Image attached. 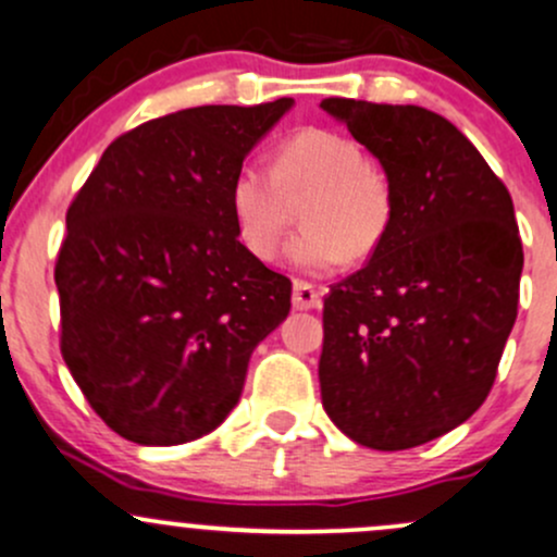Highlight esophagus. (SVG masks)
I'll return each mask as SVG.
<instances>
[{
    "label": "esophagus",
    "instance_id": "esophagus-1",
    "mask_svg": "<svg viewBox=\"0 0 557 557\" xmlns=\"http://www.w3.org/2000/svg\"><path fill=\"white\" fill-rule=\"evenodd\" d=\"M292 302H295L297 310H313L321 305V295L313 284H308V281H295Z\"/></svg>",
    "mask_w": 557,
    "mask_h": 557
}]
</instances>
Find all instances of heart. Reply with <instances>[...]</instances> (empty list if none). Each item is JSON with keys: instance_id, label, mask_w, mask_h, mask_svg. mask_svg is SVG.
<instances>
[{"instance_id": "b5f03b06", "label": "heart", "mask_w": 557, "mask_h": 557, "mask_svg": "<svg viewBox=\"0 0 557 557\" xmlns=\"http://www.w3.org/2000/svg\"><path fill=\"white\" fill-rule=\"evenodd\" d=\"M305 231L289 244V262L329 273L374 252L391 228L393 194L361 143L326 129H305L278 146L276 164H242L231 183V214L249 255L271 262L289 231V199H302Z\"/></svg>"}]
</instances>
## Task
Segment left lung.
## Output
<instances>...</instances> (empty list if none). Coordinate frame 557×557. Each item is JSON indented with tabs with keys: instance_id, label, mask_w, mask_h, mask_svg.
<instances>
[{
	"instance_id": "left-lung-1",
	"label": "left lung",
	"mask_w": 557,
	"mask_h": 557,
	"mask_svg": "<svg viewBox=\"0 0 557 557\" xmlns=\"http://www.w3.org/2000/svg\"><path fill=\"white\" fill-rule=\"evenodd\" d=\"M385 170L391 228L324 300L321 404L356 444L398 451L475 414L518 315L520 247L505 183L438 113L326 98Z\"/></svg>"
}]
</instances>
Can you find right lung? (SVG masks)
Here are the masks:
<instances>
[{"label": "right lung", "instance_id": "1", "mask_svg": "<svg viewBox=\"0 0 557 557\" xmlns=\"http://www.w3.org/2000/svg\"><path fill=\"white\" fill-rule=\"evenodd\" d=\"M295 106H199L106 148L65 212L55 262L61 352L113 433L177 446L238 404L252 350L292 308V281L238 242L231 183Z\"/></svg>", "mask_w": 557, "mask_h": 557}]
</instances>
